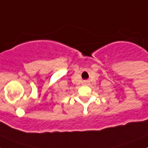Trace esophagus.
Segmentation results:
<instances>
[{"instance_id":"34e87169","label":"esophagus","mask_w":148,"mask_h":148,"mask_svg":"<svg viewBox=\"0 0 148 148\" xmlns=\"http://www.w3.org/2000/svg\"><path fill=\"white\" fill-rule=\"evenodd\" d=\"M87 81H86V82H85V84H87Z\"/></svg>"}]
</instances>
